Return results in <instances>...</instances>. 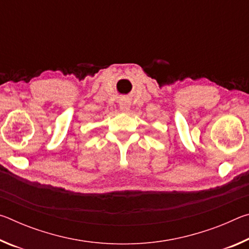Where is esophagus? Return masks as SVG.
<instances>
[{
	"label": "esophagus",
	"mask_w": 249,
	"mask_h": 249,
	"mask_svg": "<svg viewBox=\"0 0 249 249\" xmlns=\"http://www.w3.org/2000/svg\"><path fill=\"white\" fill-rule=\"evenodd\" d=\"M129 103L127 102V101L126 100H121V102H120V108H121V111L122 112H127L128 109H129Z\"/></svg>",
	"instance_id": "obj_1"
}]
</instances>
